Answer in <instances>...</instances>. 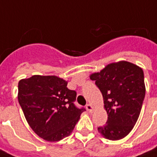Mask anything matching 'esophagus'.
Here are the masks:
<instances>
[{
	"mask_svg": "<svg viewBox=\"0 0 157 157\" xmlns=\"http://www.w3.org/2000/svg\"><path fill=\"white\" fill-rule=\"evenodd\" d=\"M86 109L88 112L92 113V112H93V106H92L90 104H88V105H86Z\"/></svg>",
	"mask_w": 157,
	"mask_h": 157,
	"instance_id": "34e87169",
	"label": "esophagus"
}]
</instances>
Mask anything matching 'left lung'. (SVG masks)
<instances>
[{"label": "left lung", "instance_id": "obj_1", "mask_svg": "<svg viewBox=\"0 0 157 157\" xmlns=\"http://www.w3.org/2000/svg\"><path fill=\"white\" fill-rule=\"evenodd\" d=\"M90 78L102 93L108 114L107 123L98 131L106 139L124 138L133 128L142 109L146 94L143 71L133 63L120 61Z\"/></svg>", "mask_w": 157, "mask_h": 157}]
</instances>
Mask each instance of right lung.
I'll return each mask as SVG.
<instances>
[{
    "mask_svg": "<svg viewBox=\"0 0 157 157\" xmlns=\"http://www.w3.org/2000/svg\"><path fill=\"white\" fill-rule=\"evenodd\" d=\"M56 76L34 75L18 84V100L29 125L39 137L57 142L72 132L86 109L74 105L76 92Z\"/></svg>",
    "mask_w": 157,
    "mask_h": 157,
    "instance_id": "right-lung-1",
    "label": "right lung"
}]
</instances>
